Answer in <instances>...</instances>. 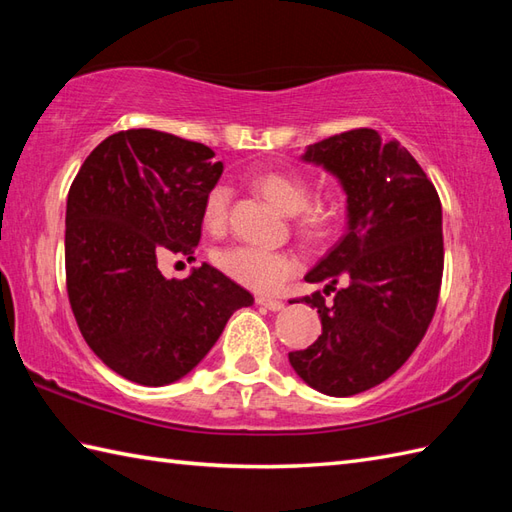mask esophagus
I'll return each instance as SVG.
<instances>
[{"label":"esophagus","mask_w":512,"mask_h":512,"mask_svg":"<svg viewBox=\"0 0 512 512\" xmlns=\"http://www.w3.org/2000/svg\"><path fill=\"white\" fill-rule=\"evenodd\" d=\"M255 301L259 303V306L266 308V310H270V312H279V310H284V301H279V299H270V297H257Z\"/></svg>","instance_id":"obj_1"}]
</instances>
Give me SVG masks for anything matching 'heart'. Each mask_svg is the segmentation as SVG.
<instances>
[{
    "label": "heart",
    "mask_w": 512,
    "mask_h": 512,
    "mask_svg": "<svg viewBox=\"0 0 512 512\" xmlns=\"http://www.w3.org/2000/svg\"><path fill=\"white\" fill-rule=\"evenodd\" d=\"M255 187L288 215H297L299 231L310 239H323L336 224V209L328 202H312L308 180L299 173L264 171L255 176ZM231 189L217 182L209 189L202 206V222L209 233L217 235L226 228ZM215 266L226 277L257 292H273L299 270L297 255L257 244H235L213 253Z\"/></svg>",
    "instance_id": "heart-1"
}]
</instances>
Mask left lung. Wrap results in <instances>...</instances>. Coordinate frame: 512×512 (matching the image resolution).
<instances>
[{
  "label": "left lung",
  "instance_id": "left-lung-1",
  "mask_svg": "<svg viewBox=\"0 0 512 512\" xmlns=\"http://www.w3.org/2000/svg\"><path fill=\"white\" fill-rule=\"evenodd\" d=\"M301 160L347 195V231L306 281H328L325 295L339 280L344 288L332 306L321 292L299 299L317 308L323 332L288 358L312 389L345 398L398 372L427 332L444 268L442 204L416 158L376 129L325 138Z\"/></svg>",
  "mask_w": 512,
  "mask_h": 512
}]
</instances>
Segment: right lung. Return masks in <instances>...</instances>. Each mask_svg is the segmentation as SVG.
<instances>
[{
	"instance_id": "add662e5",
	"label": "right lung",
	"mask_w": 512,
	"mask_h": 512,
	"mask_svg": "<svg viewBox=\"0 0 512 512\" xmlns=\"http://www.w3.org/2000/svg\"><path fill=\"white\" fill-rule=\"evenodd\" d=\"M213 149L156 129L107 136L85 158L65 209V281L85 343L116 374L162 387L187 376L253 295L202 264L167 279V257L195 259L202 206L224 165Z\"/></svg>"
}]
</instances>
